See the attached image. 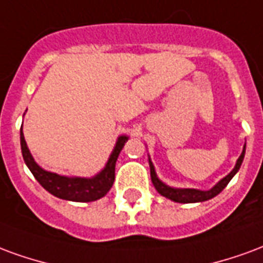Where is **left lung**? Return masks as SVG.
Here are the masks:
<instances>
[{"label":"left lung","mask_w":263,"mask_h":263,"mask_svg":"<svg viewBox=\"0 0 263 263\" xmlns=\"http://www.w3.org/2000/svg\"><path fill=\"white\" fill-rule=\"evenodd\" d=\"M244 155H245V145L244 150L239 155V158L237 160V164L234 166V170L230 172L229 175L224 176L223 179L220 182H217L212 189L209 191H200V189H179V187H171L165 185L164 182L158 179V176L155 174L154 165L150 160V172H151V181L154 183V187L157 189V192L160 193L161 196L166 197V199H171L176 203H197V202H204V200H209L212 197L217 196L218 193L223 191L224 187L229 185V182L233 179V176L238 172L239 166L242 164L244 161Z\"/></svg>","instance_id":"left-lung-1"}]
</instances>
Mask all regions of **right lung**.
I'll use <instances>...</instances> for the list:
<instances>
[{
  "label": "right lung",
  "mask_w": 263,
  "mask_h": 263,
  "mask_svg": "<svg viewBox=\"0 0 263 263\" xmlns=\"http://www.w3.org/2000/svg\"><path fill=\"white\" fill-rule=\"evenodd\" d=\"M127 140H129L127 136H119L116 145L109 157L106 165L95 176H92V178L64 176L54 174V172L45 171L43 168H40L36 164V161L33 160V157L26 145L24 132L21 129V148H22L24 161L36 178V181L39 182L47 192L54 195L55 197L71 200V202H93V200L103 197L110 191L113 182H115V165H116L119 154Z\"/></svg>",
  "instance_id": "add662e5"
}]
</instances>
